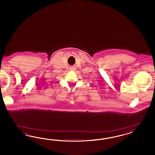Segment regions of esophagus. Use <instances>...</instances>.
Wrapping results in <instances>:
<instances>
[{
    "instance_id": "esophagus-1",
    "label": "esophagus",
    "mask_w": 155,
    "mask_h": 155,
    "mask_svg": "<svg viewBox=\"0 0 155 155\" xmlns=\"http://www.w3.org/2000/svg\"><path fill=\"white\" fill-rule=\"evenodd\" d=\"M71 71H74V70H75V68H73V67H71Z\"/></svg>"
}]
</instances>
